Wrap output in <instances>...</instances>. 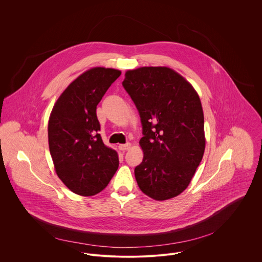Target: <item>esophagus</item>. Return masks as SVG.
<instances>
[{
  "label": "esophagus",
  "instance_id": "esophagus-1",
  "mask_svg": "<svg viewBox=\"0 0 262 262\" xmlns=\"http://www.w3.org/2000/svg\"><path fill=\"white\" fill-rule=\"evenodd\" d=\"M131 147V144L130 143H126V144H120L119 145V149L122 150V151H126V150L130 149Z\"/></svg>",
  "mask_w": 262,
  "mask_h": 262
}]
</instances>
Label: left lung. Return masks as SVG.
Here are the masks:
<instances>
[{"label":"left lung","instance_id":"8db88e82","mask_svg":"<svg viewBox=\"0 0 262 262\" xmlns=\"http://www.w3.org/2000/svg\"><path fill=\"white\" fill-rule=\"evenodd\" d=\"M142 125L144 156L135 167L140 189L156 201L182 193L205 151L204 113L200 98L183 76L168 68L128 71L122 82Z\"/></svg>","mask_w":262,"mask_h":262}]
</instances>
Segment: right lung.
I'll return each mask as SVG.
<instances>
[{
	"instance_id": "1",
	"label": "right lung",
	"mask_w": 262,
	"mask_h": 262,
	"mask_svg": "<svg viewBox=\"0 0 262 262\" xmlns=\"http://www.w3.org/2000/svg\"><path fill=\"white\" fill-rule=\"evenodd\" d=\"M121 75L113 69L94 68L75 79L56 101L48 122V143L55 171L80 195L99 193L119 166L118 154L101 135L97 106Z\"/></svg>"
}]
</instances>
